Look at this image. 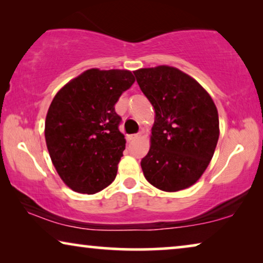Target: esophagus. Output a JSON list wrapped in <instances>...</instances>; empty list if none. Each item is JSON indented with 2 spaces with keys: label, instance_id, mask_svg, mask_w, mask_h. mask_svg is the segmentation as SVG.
Here are the masks:
<instances>
[{
  "label": "esophagus",
  "instance_id": "1",
  "mask_svg": "<svg viewBox=\"0 0 263 263\" xmlns=\"http://www.w3.org/2000/svg\"><path fill=\"white\" fill-rule=\"evenodd\" d=\"M139 136H140V133H135V135H130V136H128L127 138H128V140H133V139L138 138Z\"/></svg>",
  "mask_w": 263,
  "mask_h": 263
}]
</instances>
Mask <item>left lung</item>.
Returning <instances> with one entry per match:
<instances>
[{
  "mask_svg": "<svg viewBox=\"0 0 263 263\" xmlns=\"http://www.w3.org/2000/svg\"><path fill=\"white\" fill-rule=\"evenodd\" d=\"M156 112L151 147L140 162L147 182L163 191L198 181L216 148L218 113L204 88L169 66L133 72Z\"/></svg>",
  "mask_w": 263,
  "mask_h": 263,
  "instance_id": "obj_1",
  "label": "left lung"
}]
</instances>
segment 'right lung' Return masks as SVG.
I'll return each mask as SVG.
<instances>
[{"instance_id":"1","label":"right lung","mask_w":263,"mask_h":263,"mask_svg":"<svg viewBox=\"0 0 263 263\" xmlns=\"http://www.w3.org/2000/svg\"><path fill=\"white\" fill-rule=\"evenodd\" d=\"M135 80L130 70L92 68L54 97L46 117L47 148L59 176L77 193L96 194L115 181L126 143L115 105Z\"/></svg>"}]
</instances>
